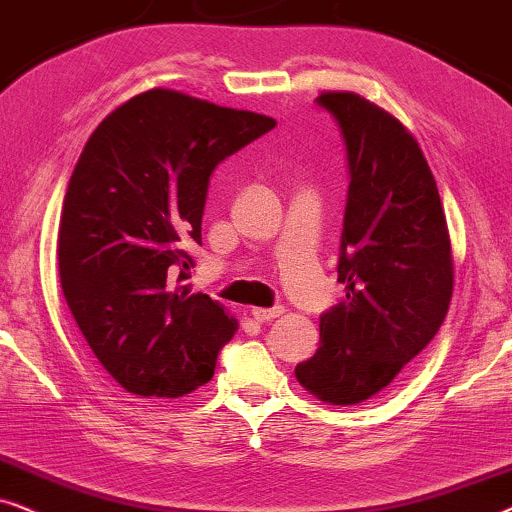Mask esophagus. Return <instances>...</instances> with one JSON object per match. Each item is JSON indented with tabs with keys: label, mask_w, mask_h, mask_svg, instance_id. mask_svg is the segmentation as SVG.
Here are the masks:
<instances>
[{
	"label": "esophagus",
	"mask_w": 512,
	"mask_h": 512,
	"mask_svg": "<svg viewBox=\"0 0 512 512\" xmlns=\"http://www.w3.org/2000/svg\"><path fill=\"white\" fill-rule=\"evenodd\" d=\"M278 316H283V306H274V309H252V318H255L257 323H269V320H274Z\"/></svg>",
	"instance_id": "obj_1"
}]
</instances>
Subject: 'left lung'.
Here are the masks:
<instances>
[{
	"instance_id": "1",
	"label": "left lung",
	"mask_w": 512,
	"mask_h": 512,
	"mask_svg": "<svg viewBox=\"0 0 512 512\" xmlns=\"http://www.w3.org/2000/svg\"><path fill=\"white\" fill-rule=\"evenodd\" d=\"M316 102L335 117L349 156L337 274L346 299L320 316V346L295 367L306 391L358 405L426 349L454 288L452 243L438 185L414 135L351 91Z\"/></svg>"
}]
</instances>
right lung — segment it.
I'll use <instances>...</instances> for the list:
<instances>
[{"instance_id": "add662e5", "label": "right lung", "mask_w": 512, "mask_h": 512, "mask_svg": "<svg viewBox=\"0 0 512 512\" xmlns=\"http://www.w3.org/2000/svg\"><path fill=\"white\" fill-rule=\"evenodd\" d=\"M274 126L152 88L88 138L60 213V288L95 358L128 393L180 398L213 379L238 323L182 283L194 264L185 245L201 243L217 163Z\"/></svg>"}]
</instances>
